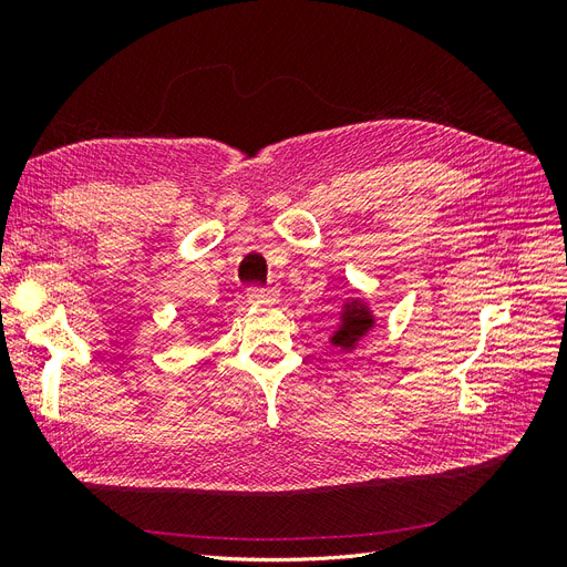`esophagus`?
<instances>
[{"instance_id": "34e87169", "label": "esophagus", "mask_w": 567, "mask_h": 567, "mask_svg": "<svg viewBox=\"0 0 567 567\" xmlns=\"http://www.w3.org/2000/svg\"><path fill=\"white\" fill-rule=\"evenodd\" d=\"M246 296L250 302H271V300H277V290L265 288V286H250L246 290Z\"/></svg>"}]
</instances>
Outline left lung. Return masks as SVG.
Here are the masks:
<instances>
[{"label":"left lung","instance_id":"obj_1","mask_svg":"<svg viewBox=\"0 0 567 567\" xmlns=\"http://www.w3.org/2000/svg\"><path fill=\"white\" fill-rule=\"evenodd\" d=\"M371 326H373V317L364 305H359V302L348 305L346 312H342L340 329L333 336V346L350 350L354 342L359 340V336H364L371 329Z\"/></svg>","mask_w":567,"mask_h":567}]
</instances>
